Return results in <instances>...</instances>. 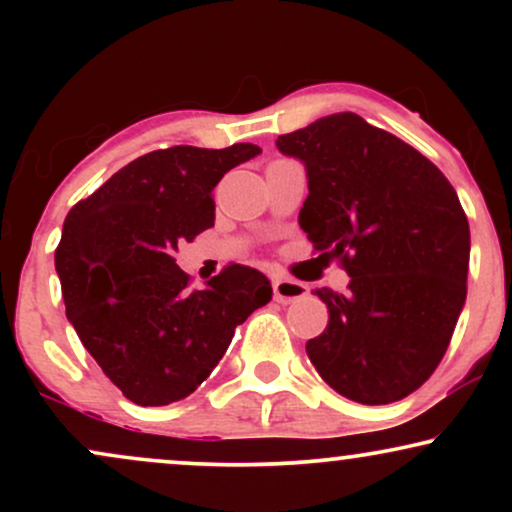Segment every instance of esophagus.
<instances>
[{
  "label": "esophagus",
  "instance_id": "obj_1",
  "mask_svg": "<svg viewBox=\"0 0 512 512\" xmlns=\"http://www.w3.org/2000/svg\"><path fill=\"white\" fill-rule=\"evenodd\" d=\"M305 296H308V286L301 284V281L286 279V276H279V279L274 281V298L279 303H296Z\"/></svg>",
  "mask_w": 512,
  "mask_h": 512
}]
</instances>
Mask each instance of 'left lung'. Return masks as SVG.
Here are the masks:
<instances>
[{
	"mask_svg": "<svg viewBox=\"0 0 512 512\" xmlns=\"http://www.w3.org/2000/svg\"><path fill=\"white\" fill-rule=\"evenodd\" d=\"M276 149L305 166V236L351 276L346 293L313 291L330 322L305 344L310 363L358 404L404 399L438 368L467 298L469 223L455 187L356 113L281 134Z\"/></svg>",
	"mask_w": 512,
	"mask_h": 512,
	"instance_id": "obj_1",
	"label": "left lung"
}]
</instances>
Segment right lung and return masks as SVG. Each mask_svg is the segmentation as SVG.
<instances>
[{
    "instance_id": "obj_1",
    "label": "right lung",
    "mask_w": 512,
    "mask_h": 512,
    "mask_svg": "<svg viewBox=\"0 0 512 512\" xmlns=\"http://www.w3.org/2000/svg\"><path fill=\"white\" fill-rule=\"evenodd\" d=\"M262 154L170 146L120 168L64 219L55 269L67 320L122 395L163 407L197 390L252 310L272 301L262 272L231 264L192 291L178 243L214 226L211 192Z\"/></svg>"
}]
</instances>
